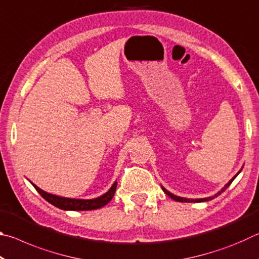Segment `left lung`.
<instances>
[{"label":"left lung","mask_w":259,"mask_h":259,"mask_svg":"<svg viewBox=\"0 0 259 259\" xmlns=\"http://www.w3.org/2000/svg\"><path fill=\"white\" fill-rule=\"evenodd\" d=\"M240 171H241V170H240ZM240 171H239V172H240ZM239 172H238V174H236V175H235V176H234L233 178H232V179H231V181H230L229 183H227V184H226V185H225L224 187H223V188H222V190H221V191H219V192L217 193V194H214V195H212V196H209V198H204V199H186V198H181V196L174 195V194H172V193H170L169 191H166L164 187H162V190H163V192L165 193V194H166V195H168V196H170V198H171V199H174L175 201H178V202H204V201H210V200H212V199H214V198H217V196H218L219 194H222V193H223V192H224V191L226 190V188H227V187H229V186L231 185V183L234 181V178H235L236 176H238V175H239Z\"/></svg>","instance_id":"obj_1"}]
</instances>
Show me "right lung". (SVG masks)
<instances>
[{
	"label": "right lung",
	"mask_w": 259,
	"mask_h": 259,
	"mask_svg": "<svg viewBox=\"0 0 259 259\" xmlns=\"http://www.w3.org/2000/svg\"><path fill=\"white\" fill-rule=\"evenodd\" d=\"M117 183L115 182L109 188L108 192L105 193L104 195L99 196V198H96L93 200H80V199H68V198H63V196H57L54 194H50V193H47L42 191L41 188H38L36 185L33 186L36 188V191L40 193L43 199H46L48 202L51 203L55 207L63 209V210H77V211H82V210H95L99 209L106 205L109 201L113 199L114 193H115Z\"/></svg>",
	"instance_id": "right-lung-1"
}]
</instances>
